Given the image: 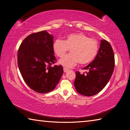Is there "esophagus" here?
Segmentation results:
<instances>
[{
  "label": "esophagus",
  "instance_id": "34e87169",
  "mask_svg": "<svg viewBox=\"0 0 130 130\" xmlns=\"http://www.w3.org/2000/svg\"><path fill=\"white\" fill-rule=\"evenodd\" d=\"M68 70H69V69H67V68H63V72H67Z\"/></svg>",
  "mask_w": 130,
  "mask_h": 130
}]
</instances>
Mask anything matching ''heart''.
I'll return each mask as SVG.
<instances>
[{"label": "heart", "instance_id": "heart-1", "mask_svg": "<svg viewBox=\"0 0 130 130\" xmlns=\"http://www.w3.org/2000/svg\"><path fill=\"white\" fill-rule=\"evenodd\" d=\"M53 50L59 58H62L68 52L71 53L59 61L61 65L72 68L78 62L81 65L89 64L98 55L99 45L96 39L90 38L83 32L67 34L64 39H57L53 43Z\"/></svg>", "mask_w": 130, "mask_h": 130}]
</instances>
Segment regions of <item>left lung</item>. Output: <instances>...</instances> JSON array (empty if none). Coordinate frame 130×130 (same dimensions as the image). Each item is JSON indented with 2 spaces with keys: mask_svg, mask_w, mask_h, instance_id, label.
I'll return each instance as SVG.
<instances>
[{
  "mask_svg": "<svg viewBox=\"0 0 130 130\" xmlns=\"http://www.w3.org/2000/svg\"><path fill=\"white\" fill-rule=\"evenodd\" d=\"M115 67V56L107 41H101L100 47L95 59L84 68L83 74L76 72L74 87L77 92L86 96L95 95L104 88L111 78Z\"/></svg>",
  "mask_w": 130,
  "mask_h": 130,
  "instance_id": "1",
  "label": "left lung"
}]
</instances>
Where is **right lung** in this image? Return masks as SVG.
Instances as JSON below:
<instances>
[{
    "mask_svg": "<svg viewBox=\"0 0 130 130\" xmlns=\"http://www.w3.org/2000/svg\"><path fill=\"white\" fill-rule=\"evenodd\" d=\"M53 43V37L42 31L25 38L18 51V65L23 79L38 93L52 91L63 74L62 66L52 65L56 62Z\"/></svg>",
    "mask_w": 130,
    "mask_h": 130,
    "instance_id": "add662e5",
    "label": "right lung"
}]
</instances>
